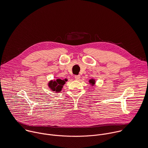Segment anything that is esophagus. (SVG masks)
Segmentation results:
<instances>
[{"mask_svg": "<svg viewBox=\"0 0 148 148\" xmlns=\"http://www.w3.org/2000/svg\"><path fill=\"white\" fill-rule=\"evenodd\" d=\"M75 79L76 80H79L80 79V75H75Z\"/></svg>", "mask_w": 148, "mask_h": 148, "instance_id": "1", "label": "esophagus"}]
</instances>
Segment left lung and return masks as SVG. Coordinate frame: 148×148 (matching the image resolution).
Listing matches in <instances>:
<instances>
[{
  "label": "left lung",
  "mask_w": 148,
  "mask_h": 148,
  "mask_svg": "<svg viewBox=\"0 0 148 148\" xmlns=\"http://www.w3.org/2000/svg\"><path fill=\"white\" fill-rule=\"evenodd\" d=\"M88 82H89L91 86H94L95 85V80L94 79L91 78V79H90L89 80Z\"/></svg>",
  "instance_id": "obj_1"
}]
</instances>
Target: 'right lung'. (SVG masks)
I'll use <instances>...</instances> for the list:
<instances>
[{
    "mask_svg": "<svg viewBox=\"0 0 148 148\" xmlns=\"http://www.w3.org/2000/svg\"><path fill=\"white\" fill-rule=\"evenodd\" d=\"M68 81L67 79H57L56 80H50L48 84V86L49 87V88L54 92H60L61 91L64 85L65 84V82Z\"/></svg>",
    "mask_w": 148,
    "mask_h": 148,
    "instance_id": "right-lung-1",
    "label": "right lung"
}]
</instances>
